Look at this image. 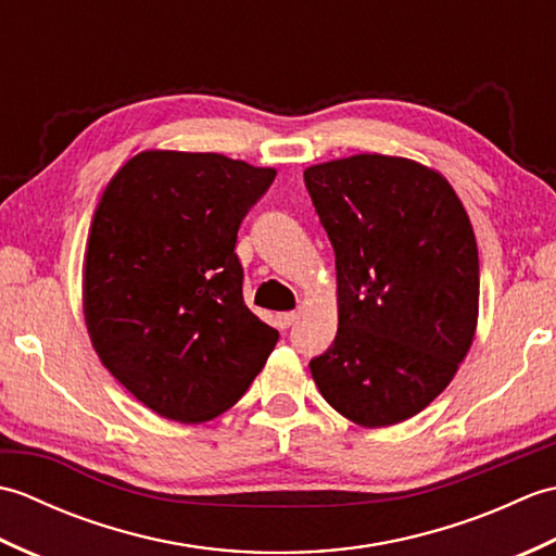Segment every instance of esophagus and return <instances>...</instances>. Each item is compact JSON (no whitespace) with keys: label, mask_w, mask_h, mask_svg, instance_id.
<instances>
[{"label":"esophagus","mask_w":556,"mask_h":556,"mask_svg":"<svg viewBox=\"0 0 556 556\" xmlns=\"http://www.w3.org/2000/svg\"><path fill=\"white\" fill-rule=\"evenodd\" d=\"M277 320H279L281 329H287V327H291L293 323L299 320V313H281V315H277Z\"/></svg>","instance_id":"34e87169"}]
</instances>
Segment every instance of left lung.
I'll use <instances>...</instances> for the list:
<instances>
[{
  "instance_id": "obj_1",
  "label": "left lung",
  "mask_w": 556,
  "mask_h": 556,
  "mask_svg": "<svg viewBox=\"0 0 556 556\" xmlns=\"http://www.w3.org/2000/svg\"><path fill=\"white\" fill-rule=\"evenodd\" d=\"M303 179L334 248L339 301L313 380L363 428L416 416L473 344L480 265L466 210L442 174L406 157L353 155Z\"/></svg>"
}]
</instances>
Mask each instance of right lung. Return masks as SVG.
<instances>
[{"instance_id": "add662e5", "label": "right lung", "mask_w": 556, "mask_h": 556, "mask_svg": "<svg viewBox=\"0 0 556 556\" xmlns=\"http://www.w3.org/2000/svg\"><path fill=\"white\" fill-rule=\"evenodd\" d=\"M275 176L217 152L148 150L104 188L83 265L88 334L104 368L164 418L231 408L277 344L248 311L233 253Z\"/></svg>"}]
</instances>
